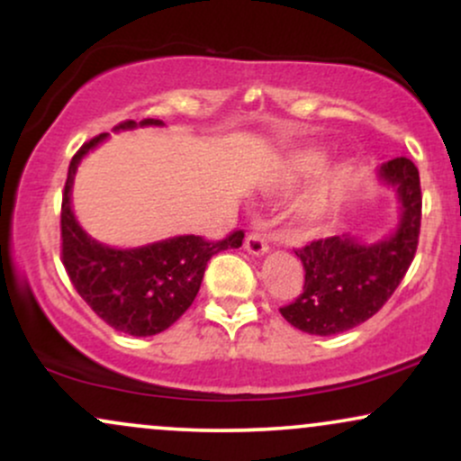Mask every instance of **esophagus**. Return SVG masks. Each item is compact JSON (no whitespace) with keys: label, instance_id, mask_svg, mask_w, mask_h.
Instances as JSON below:
<instances>
[{"label":"esophagus","instance_id":"1","mask_svg":"<svg viewBox=\"0 0 461 461\" xmlns=\"http://www.w3.org/2000/svg\"><path fill=\"white\" fill-rule=\"evenodd\" d=\"M245 249L251 256H264L268 251V242L264 234H258V231H251L245 240Z\"/></svg>","mask_w":461,"mask_h":461}]
</instances>
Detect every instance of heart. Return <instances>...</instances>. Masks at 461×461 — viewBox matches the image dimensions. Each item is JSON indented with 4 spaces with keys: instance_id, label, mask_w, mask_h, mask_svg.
I'll list each match as a JSON object with an SVG mask.
<instances>
[{
    "instance_id": "obj_1",
    "label": "heart",
    "mask_w": 461,
    "mask_h": 461,
    "mask_svg": "<svg viewBox=\"0 0 461 461\" xmlns=\"http://www.w3.org/2000/svg\"><path fill=\"white\" fill-rule=\"evenodd\" d=\"M325 164V153L322 151H316V149H310V151H303L301 156H297V162H294V167H297V171L301 173H316L319 168ZM322 201H316L314 203V212H319V210L322 208Z\"/></svg>"
}]
</instances>
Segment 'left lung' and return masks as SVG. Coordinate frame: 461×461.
<instances>
[{
    "label": "left lung",
    "instance_id": "obj_1",
    "mask_svg": "<svg viewBox=\"0 0 461 461\" xmlns=\"http://www.w3.org/2000/svg\"><path fill=\"white\" fill-rule=\"evenodd\" d=\"M382 177L393 184L401 201V221L393 236L373 245L348 234L330 236L294 251L305 271L303 290L279 312L297 330L314 336L353 330L377 314L405 277L420 234V177L407 158L385 162Z\"/></svg>",
    "mask_w": 461,
    "mask_h": 461
}]
</instances>
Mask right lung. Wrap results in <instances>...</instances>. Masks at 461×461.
Listing matches in <instances>:
<instances>
[{
    "instance_id": "right-lung-1",
    "label": "right lung",
    "mask_w": 461,
    "mask_h": 461,
    "mask_svg": "<svg viewBox=\"0 0 461 461\" xmlns=\"http://www.w3.org/2000/svg\"><path fill=\"white\" fill-rule=\"evenodd\" d=\"M140 125H162V121L145 119ZM131 128L136 121H123L114 130ZM105 136L84 142L68 164L60 210L62 264L79 297L113 330L156 336L193 305L210 258L240 247L245 231L236 230L216 242L203 236H177L139 249H113L93 240L73 216L71 186L79 160Z\"/></svg>"
}]
</instances>
